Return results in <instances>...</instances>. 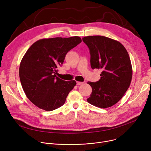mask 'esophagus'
I'll return each instance as SVG.
<instances>
[{
  "label": "esophagus",
  "instance_id": "1",
  "mask_svg": "<svg viewBox=\"0 0 151 151\" xmlns=\"http://www.w3.org/2000/svg\"><path fill=\"white\" fill-rule=\"evenodd\" d=\"M84 83V82H80V81H77L76 82V84L78 85H81V84H83Z\"/></svg>",
  "mask_w": 151,
  "mask_h": 151
}]
</instances>
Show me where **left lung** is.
Returning <instances> with one entry per match:
<instances>
[{"label":"left lung","mask_w":151,"mask_h":151,"mask_svg":"<svg viewBox=\"0 0 151 151\" xmlns=\"http://www.w3.org/2000/svg\"><path fill=\"white\" fill-rule=\"evenodd\" d=\"M91 54L92 69H101L99 81L88 82L92 87L90 104L100 108L112 106L129 89L132 78V67L128 52L118 41L104 36L83 38Z\"/></svg>","instance_id":"8db88e82"}]
</instances>
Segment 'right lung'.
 <instances>
[{
  "mask_svg": "<svg viewBox=\"0 0 151 151\" xmlns=\"http://www.w3.org/2000/svg\"><path fill=\"white\" fill-rule=\"evenodd\" d=\"M81 42L78 36L43 38L28 49L21 61L19 75L27 97L36 106L51 111L65 104L76 83L58 78V68L67 53Z\"/></svg>",
  "mask_w": 151,
  "mask_h": 151,
  "instance_id": "add662e5",
  "label": "right lung"
}]
</instances>
